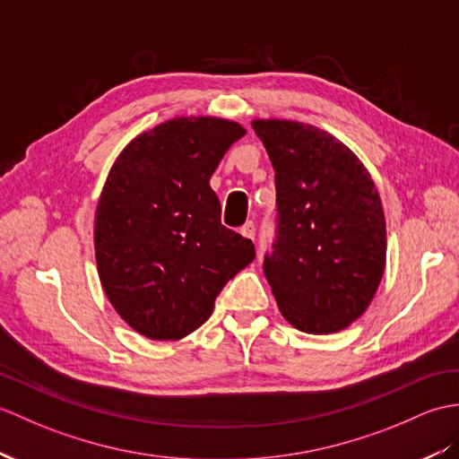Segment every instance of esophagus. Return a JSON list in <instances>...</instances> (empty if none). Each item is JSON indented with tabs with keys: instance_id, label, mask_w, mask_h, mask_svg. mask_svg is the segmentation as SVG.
I'll return each mask as SVG.
<instances>
[{
	"instance_id": "obj_1",
	"label": "esophagus",
	"mask_w": 459,
	"mask_h": 459,
	"mask_svg": "<svg viewBox=\"0 0 459 459\" xmlns=\"http://www.w3.org/2000/svg\"><path fill=\"white\" fill-rule=\"evenodd\" d=\"M240 232H242V237H247V238L254 240V237H255V227H254V222H252V221L244 222V225L240 227Z\"/></svg>"
}]
</instances>
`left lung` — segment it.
Listing matches in <instances>:
<instances>
[{
    "label": "left lung",
    "mask_w": 459,
    "mask_h": 459,
    "mask_svg": "<svg viewBox=\"0 0 459 459\" xmlns=\"http://www.w3.org/2000/svg\"><path fill=\"white\" fill-rule=\"evenodd\" d=\"M275 169V240L264 273L295 328L330 334L374 299L385 268V217L358 156L313 125L252 123Z\"/></svg>",
    "instance_id": "8db88e82"
}]
</instances>
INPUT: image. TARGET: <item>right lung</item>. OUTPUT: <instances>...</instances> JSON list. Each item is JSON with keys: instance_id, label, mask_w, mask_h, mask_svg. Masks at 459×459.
Instances as JSON below:
<instances>
[{"instance_id": "obj_1", "label": "right lung", "mask_w": 459, "mask_h": 459, "mask_svg": "<svg viewBox=\"0 0 459 459\" xmlns=\"http://www.w3.org/2000/svg\"><path fill=\"white\" fill-rule=\"evenodd\" d=\"M244 133L234 121L178 117L138 134L113 164L95 212V260L105 295L138 334L194 333L254 260L252 240L221 222L209 186Z\"/></svg>"}]
</instances>
